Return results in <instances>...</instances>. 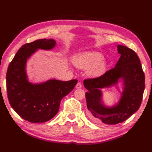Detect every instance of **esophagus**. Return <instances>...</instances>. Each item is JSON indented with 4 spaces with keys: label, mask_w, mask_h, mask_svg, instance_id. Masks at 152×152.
Returning a JSON list of instances; mask_svg holds the SVG:
<instances>
[{
    "label": "esophagus",
    "mask_w": 152,
    "mask_h": 152,
    "mask_svg": "<svg viewBox=\"0 0 152 152\" xmlns=\"http://www.w3.org/2000/svg\"><path fill=\"white\" fill-rule=\"evenodd\" d=\"M76 88L77 89H79V88H82V84H81L80 83H78L77 84H76Z\"/></svg>",
    "instance_id": "1"
}]
</instances>
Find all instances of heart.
Segmentation results:
<instances>
[{
    "instance_id": "b5f03b06",
    "label": "heart",
    "mask_w": 152,
    "mask_h": 152,
    "mask_svg": "<svg viewBox=\"0 0 152 152\" xmlns=\"http://www.w3.org/2000/svg\"><path fill=\"white\" fill-rule=\"evenodd\" d=\"M103 55L97 51H85L77 55L73 60L76 67L88 70L91 77L101 76L106 71L107 62L102 59Z\"/></svg>"
}]
</instances>
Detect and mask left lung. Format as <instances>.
I'll return each instance as SVG.
<instances>
[{"label": "left lung", "instance_id": "left-lung-1", "mask_svg": "<svg viewBox=\"0 0 152 152\" xmlns=\"http://www.w3.org/2000/svg\"><path fill=\"white\" fill-rule=\"evenodd\" d=\"M121 57L115 68L101 77L85 79L87 108L90 117L100 124H117L132 116L141 104L145 88V76L137 55L130 48L117 46ZM123 80L124 91L119 102L115 106L106 107L102 101V88L116 85Z\"/></svg>", "mask_w": 152, "mask_h": 152}]
</instances>
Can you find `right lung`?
<instances>
[{"mask_svg": "<svg viewBox=\"0 0 152 152\" xmlns=\"http://www.w3.org/2000/svg\"><path fill=\"white\" fill-rule=\"evenodd\" d=\"M55 45V40L46 39L25 44L8 66L6 89L10 104L18 115L30 123H44L52 119L58 112L61 99L73 90L78 81L51 79L40 84L28 81L26 72L28 58L38 49L50 50Z\"/></svg>", "mask_w": 152, "mask_h": 152, "instance_id": "right-lung-1", "label": "right lung"}]
</instances>
